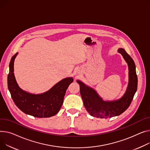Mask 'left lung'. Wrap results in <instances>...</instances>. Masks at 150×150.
<instances>
[{
	"label": "left lung",
	"mask_w": 150,
	"mask_h": 150,
	"mask_svg": "<svg viewBox=\"0 0 150 150\" xmlns=\"http://www.w3.org/2000/svg\"><path fill=\"white\" fill-rule=\"evenodd\" d=\"M117 52L122 55L128 67V86L121 98L113 101H104L94 88L81 81H76L79 85L80 94L86 110L94 117L108 118L120 115L130 105L137 91V76L133 59L123 48H119Z\"/></svg>",
	"instance_id": "1"
}]
</instances>
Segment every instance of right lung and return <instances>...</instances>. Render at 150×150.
Listing matches in <instances>:
<instances>
[{"instance_id": "1", "label": "right lung", "mask_w": 150, "mask_h": 150, "mask_svg": "<svg viewBox=\"0 0 150 150\" xmlns=\"http://www.w3.org/2000/svg\"><path fill=\"white\" fill-rule=\"evenodd\" d=\"M17 52L9 63L8 87L16 106L23 113L37 117H49L55 115L60 110L69 86L74 81L72 77L65 78L49 91L40 94L26 92L20 87L14 74V63Z\"/></svg>"}]
</instances>
